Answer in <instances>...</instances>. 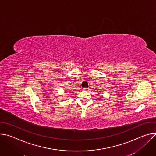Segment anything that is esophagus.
<instances>
[{
	"instance_id": "1",
	"label": "esophagus",
	"mask_w": 156,
	"mask_h": 156,
	"mask_svg": "<svg viewBox=\"0 0 156 156\" xmlns=\"http://www.w3.org/2000/svg\"><path fill=\"white\" fill-rule=\"evenodd\" d=\"M83 90L86 91H89V88H83Z\"/></svg>"
}]
</instances>
